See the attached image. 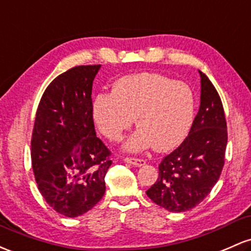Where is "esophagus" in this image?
<instances>
[{
	"label": "esophagus",
	"mask_w": 251,
	"mask_h": 251,
	"mask_svg": "<svg viewBox=\"0 0 251 251\" xmlns=\"http://www.w3.org/2000/svg\"><path fill=\"white\" fill-rule=\"evenodd\" d=\"M124 161H125L126 163L132 164L133 167H142L145 164L144 159H140V158H131V157H126V158H124Z\"/></svg>",
	"instance_id": "34e87169"
}]
</instances>
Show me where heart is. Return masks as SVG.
<instances>
[{
	"label": "heart",
	"mask_w": 251,
	"mask_h": 251,
	"mask_svg": "<svg viewBox=\"0 0 251 251\" xmlns=\"http://www.w3.org/2000/svg\"><path fill=\"white\" fill-rule=\"evenodd\" d=\"M195 100L191 87L156 73L124 76L112 93H101L92 103L98 130L106 138L119 140L133 125L138 130L123 144L127 152H139L155 144L157 150L177 147L191 128Z\"/></svg>",
	"instance_id": "obj_1"
}]
</instances>
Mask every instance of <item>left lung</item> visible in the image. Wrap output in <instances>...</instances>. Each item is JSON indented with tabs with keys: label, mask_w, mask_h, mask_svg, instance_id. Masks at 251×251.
Here are the masks:
<instances>
[{
	"label": "left lung",
	"mask_w": 251,
	"mask_h": 251,
	"mask_svg": "<svg viewBox=\"0 0 251 251\" xmlns=\"http://www.w3.org/2000/svg\"><path fill=\"white\" fill-rule=\"evenodd\" d=\"M200 74V107L182 144L164 157L158 178L147 191L169 212L189 211L208 195L224 167L227 144L224 108L216 88Z\"/></svg>",
	"instance_id": "1"
}]
</instances>
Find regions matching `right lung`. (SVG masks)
I'll list each match as a JSON object with an SVG mask.
<instances>
[{"label": "right lung", "mask_w": 251, "mask_h": 251, "mask_svg": "<svg viewBox=\"0 0 251 251\" xmlns=\"http://www.w3.org/2000/svg\"><path fill=\"white\" fill-rule=\"evenodd\" d=\"M101 65H81L57 76L44 92L31 142L38 189L54 211L82 216L102 199L109 151L96 137L92 88Z\"/></svg>", "instance_id": "1"}]
</instances>
